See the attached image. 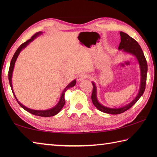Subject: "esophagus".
Segmentation results:
<instances>
[{
	"label": "esophagus",
	"mask_w": 157,
	"mask_h": 157,
	"mask_svg": "<svg viewBox=\"0 0 157 157\" xmlns=\"http://www.w3.org/2000/svg\"><path fill=\"white\" fill-rule=\"evenodd\" d=\"M88 75L86 73H80V74L77 76V80H78V82H81L82 79H86Z\"/></svg>",
	"instance_id": "1"
}]
</instances>
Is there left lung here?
<instances>
[{"instance_id":"8db88e82","label":"left lung","mask_w":157,"mask_h":157,"mask_svg":"<svg viewBox=\"0 0 157 157\" xmlns=\"http://www.w3.org/2000/svg\"><path fill=\"white\" fill-rule=\"evenodd\" d=\"M120 36H121V42H120L118 48L119 51H122L125 53L132 55L137 59L140 66V88L138 94L132 101L124 106H121V107L111 108L103 105L99 102L97 98V88H96L95 83L94 82H92L93 85V90L91 98L93 104L99 111L111 115L121 114V113L126 111L127 110L131 108L138 101L145 90L146 75H147L148 71L147 62H146L144 52H143L140 46L139 45L138 43L134 38H132L128 34H127L126 33L120 32Z\"/></svg>"}]
</instances>
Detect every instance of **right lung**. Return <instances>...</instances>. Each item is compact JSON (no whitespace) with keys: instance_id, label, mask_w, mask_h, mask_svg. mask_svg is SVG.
I'll return each instance as SVG.
<instances>
[{"instance_id":"1","label":"right lung","mask_w":157,"mask_h":157,"mask_svg":"<svg viewBox=\"0 0 157 157\" xmlns=\"http://www.w3.org/2000/svg\"><path fill=\"white\" fill-rule=\"evenodd\" d=\"M42 33H43L42 32H39L38 33H36V34H34V36H32V37L31 38V39L28 40V41H26L25 42L23 43L21 45H20V46L17 48V50L16 52H15L14 55H13V56L12 59H11V64H10V67H9L8 77H9V81L10 86H11V90H12V92L13 93V95H14L15 99L17 100V102H18V104L20 106H21L23 109L25 110L26 111L30 113L31 114H33V115H36V116L46 117H52V116H54V115H56V114H58V113L60 111H61V110L62 109V108L63 107V106H64L65 103V92H66L67 90L68 89L73 87V86H74L76 84V79H74V80H73L72 82H70L69 84L66 86L65 88L63 90L62 93H61V97H60V99H59V101L57 104H56L55 106H53L52 108L47 109V110H34V109H29V108L27 107V106H24L23 105H22L21 103L18 101L17 98H16V96L15 94L14 91H13V85H12V75H13V69H14L15 62L17 61V57H18L19 53L21 52V51H22V50L24 49L26 47V46H28L29 45V43L34 40L35 38H36L38 37V36L42 34Z\"/></svg>"}]
</instances>
